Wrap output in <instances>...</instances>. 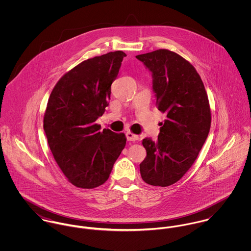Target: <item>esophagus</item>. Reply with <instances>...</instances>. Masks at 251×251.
<instances>
[{
  "label": "esophagus",
  "instance_id": "1",
  "mask_svg": "<svg viewBox=\"0 0 251 251\" xmlns=\"http://www.w3.org/2000/svg\"><path fill=\"white\" fill-rule=\"evenodd\" d=\"M126 139L128 141H137L139 140V136L136 135V134H133L132 132H126Z\"/></svg>",
  "mask_w": 251,
  "mask_h": 251
}]
</instances>
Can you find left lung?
I'll use <instances>...</instances> for the list:
<instances>
[{"instance_id": "8db88e82", "label": "left lung", "mask_w": 251, "mask_h": 251, "mask_svg": "<svg viewBox=\"0 0 251 251\" xmlns=\"http://www.w3.org/2000/svg\"><path fill=\"white\" fill-rule=\"evenodd\" d=\"M136 58L151 72L156 105L167 117L156 141H142L147 156L140 174L145 182L164 187L180 179L197 158L211 128L210 103L200 75L177 53L159 49Z\"/></svg>"}]
</instances>
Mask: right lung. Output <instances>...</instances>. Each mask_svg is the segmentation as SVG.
<instances>
[{
	"mask_svg": "<svg viewBox=\"0 0 251 251\" xmlns=\"http://www.w3.org/2000/svg\"><path fill=\"white\" fill-rule=\"evenodd\" d=\"M126 53L88 59L67 72L54 87L43 118L53 156L73 185L95 188L107 180L126 138L96 121L107 107L111 85Z\"/></svg>",
	"mask_w": 251,
	"mask_h": 251,
	"instance_id": "add662e5",
	"label": "right lung"
}]
</instances>
